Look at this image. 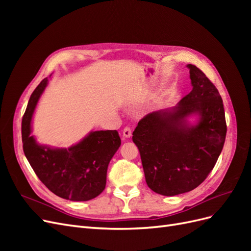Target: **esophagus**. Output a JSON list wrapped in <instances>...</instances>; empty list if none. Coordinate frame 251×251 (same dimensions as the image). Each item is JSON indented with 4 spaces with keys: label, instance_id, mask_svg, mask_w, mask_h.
I'll return each mask as SVG.
<instances>
[{
    "label": "esophagus",
    "instance_id": "obj_1",
    "mask_svg": "<svg viewBox=\"0 0 251 251\" xmlns=\"http://www.w3.org/2000/svg\"><path fill=\"white\" fill-rule=\"evenodd\" d=\"M123 136L125 138H130L132 136V130L130 126H126L123 131Z\"/></svg>",
    "mask_w": 251,
    "mask_h": 251
}]
</instances>
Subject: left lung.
Returning <instances> with one entry per match:
<instances>
[{"mask_svg": "<svg viewBox=\"0 0 251 251\" xmlns=\"http://www.w3.org/2000/svg\"><path fill=\"white\" fill-rule=\"evenodd\" d=\"M193 90L172 109L144 116L133 132L144 176L151 191L176 196L206 179L221 154L226 121L219 91L199 68L188 64ZM199 116L195 125L188 123Z\"/></svg>", "mask_w": 251, "mask_h": 251, "instance_id": "1", "label": "left lung"}]
</instances>
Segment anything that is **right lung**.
Listing matches in <instances>:
<instances>
[{
  "instance_id": "right-lung-1",
  "label": "right lung",
  "mask_w": 251,
  "mask_h": 251,
  "mask_svg": "<svg viewBox=\"0 0 251 251\" xmlns=\"http://www.w3.org/2000/svg\"><path fill=\"white\" fill-rule=\"evenodd\" d=\"M47 83L48 78H44L33 91L22 120L25 156L36 176L53 194L71 201L94 199L103 192L108 165L121 144L118 132H91L68 149L41 146L30 135L31 119Z\"/></svg>"
}]
</instances>
